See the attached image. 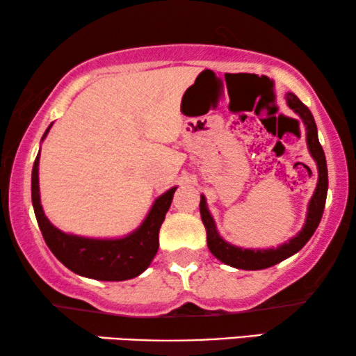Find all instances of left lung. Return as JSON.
<instances>
[{"instance_id":"left-lung-1","label":"left lung","mask_w":356,"mask_h":356,"mask_svg":"<svg viewBox=\"0 0 356 356\" xmlns=\"http://www.w3.org/2000/svg\"><path fill=\"white\" fill-rule=\"evenodd\" d=\"M287 104L290 109H293L295 113L302 118V121L307 127V142L308 148L314 161L318 164V185L316 190H314V195L309 202L308 207V216H307V224L302 229L297 237L289 240L287 243L280 245L277 248H269V250H245L234 247V245H229L227 242L219 237L216 227H214V221L209 214L207 208V202H204V197L200 200V214H202V221L204 224V229H207V238H208V248L214 257H216L219 261L224 264H229L232 268L238 269H247V271H257V269H266L271 268L274 264L284 261L285 258L292 257L293 253H297L298 250L305 247V243L312 238L314 230L318 229L319 222H321L324 204H326V197H327V164H326V156H324L323 147L318 140V129L316 122H314V118L312 111H309L308 106L300 102V99L295 97L293 93H287Z\"/></svg>"}]
</instances>
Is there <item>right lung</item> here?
I'll return each instance as SVG.
<instances>
[{
  "mask_svg": "<svg viewBox=\"0 0 356 356\" xmlns=\"http://www.w3.org/2000/svg\"><path fill=\"white\" fill-rule=\"evenodd\" d=\"M48 130L43 138L47 137ZM176 188L174 187L161 195L154 202L142 226L127 237L118 240L82 238L61 232L48 221L40 204L38 156L35 158L32 169L33 211L48 248L71 271L98 280L132 279L149 266L159 247V227L171 207Z\"/></svg>",
  "mask_w": 356,
  "mask_h": 356,
  "instance_id": "1",
  "label": "right lung"
}]
</instances>
